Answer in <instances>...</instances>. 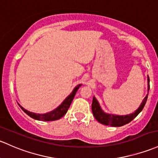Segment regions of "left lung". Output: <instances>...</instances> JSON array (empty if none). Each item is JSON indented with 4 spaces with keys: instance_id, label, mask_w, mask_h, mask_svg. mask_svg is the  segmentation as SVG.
Wrapping results in <instances>:
<instances>
[{
    "instance_id": "left-lung-1",
    "label": "left lung",
    "mask_w": 158,
    "mask_h": 158,
    "mask_svg": "<svg viewBox=\"0 0 158 158\" xmlns=\"http://www.w3.org/2000/svg\"><path fill=\"white\" fill-rule=\"evenodd\" d=\"M150 89V79L148 76V90L149 91ZM148 95V92L147 95L145 96V98L142 101V104L139 106L134 113L130 114H127V115H115V114H110L104 112L103 110L101 109L100 104H99L98 101L94 97H93L92 104V110L94 115V118L97 119L99 123L101 124H104L106 126H110V127H122V126L126 125V124L129 123V122L132 120L134 118H135L138 116V114L142 110L145 105V103L147 101Z\"/></svg>"
}]
</instances>
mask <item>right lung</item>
Returning a JSON list of instances; mask_svg holds the SVG:
<instances>
[{
	"label": "right lung",
	"mask_w": 158,
	"mask_h": 158,
	"mask_svg": "<svg viewBox=\"0 0 158 158\" xmlns=\"http://www.w3.org/2000/svg\"><path fill=\"white\" fill-rule=\"evenodd\" d=\"M82 85V84L78 85L77 86L75 87L71 94L69 96H67V98H66V99L61 103V104L60 106H58L56 109H54V110L51 111V112L46 113V114H35V113L30 112V111H28L27 110L24 109L23 107L19 106L21 107V109L26 113L27 115H29V117L31 118L37 119V120H41V121H54L57 120V119H60L61 117H64L66 114V113L67 112L68 109H69V106H70L71 103H72L73 100L74 98V96L76 94V92H77L78 89H79V87Z\"/></svg>",
	"instance_id": "right-lung-1"
}]
</instances>
